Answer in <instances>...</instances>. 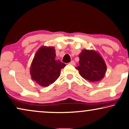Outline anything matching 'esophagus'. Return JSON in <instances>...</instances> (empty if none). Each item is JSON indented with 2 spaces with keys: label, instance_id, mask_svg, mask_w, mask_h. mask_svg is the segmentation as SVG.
<instances>
[{
  "label": "esophagus",
  "instance_id": "esophagus-1",
  "mask_svg": "<svg viewBox=\"0 0 129 129\" xmlns=\"http://www.w3.org/2000/svg\"><path fill=\"white\" fill-rule=\"evenodd\" d=\"M70 64L73 65V66H74V65L76 64V62H75L74 61H71L70 62Z\"/></svg>",
  "mask_w": 129,
  "mask_h": 129
}]
</instances>
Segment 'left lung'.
I'll list each match as a JSON object with an SVG mask.
<instances>
[{"instance_id":"left-lung-1","label":"left lung","mask_w":129,"mask_h":129,"mask_svg":"<svg viewBox=\"0 0 129 129\" xmlns=\"http://www.w3.org/2000/svg\"><path fill=\"white\" fill-rule=\"evenodd\" d=\"M79 65L76 69L84 79L91 81H101L107 71L103 58L94 50H83L79 55Z\"/></svg>"}]
</instances>
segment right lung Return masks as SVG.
Segmentation results:
<instances>
[{
	"mask_svg": "<svg viewBox=\"0 0 129 129\" xmlns=\"http://www.w3.org/2000/svg\"><path fill=\"white\" fill-rule=\"evenodd\" d=\"M56 53L53 47L42 46L36 53L30 68L33 80L43 87H47L58 79L61 70L66 66L55 59Z\"/></svg>",
	"mask_w": 129,
	"mask_h": 129,
	"instance_id": "1",
	"label": "right lung"
}]
</instances>
